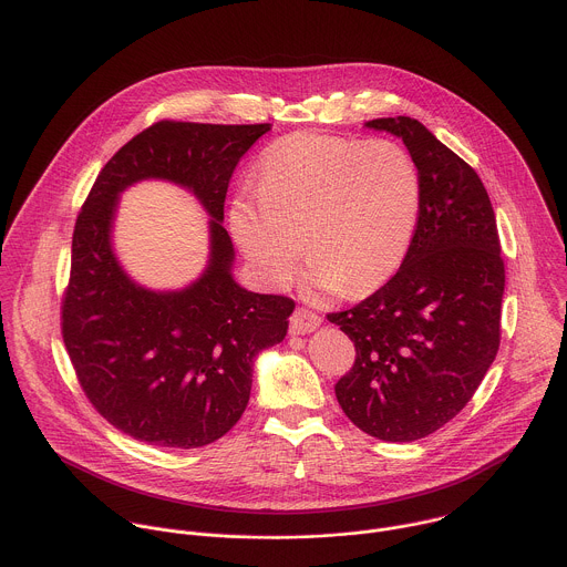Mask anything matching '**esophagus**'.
Instances as JSON below:
<instances>
[{"instance_id":"34e87169","label":"esophagus","mask_w":567,"mask_h":567,"mask_svg":"<svg viewBox=\"0 0 567 567\" xmlns=\"http://www.w3.org/2000/svg\"><path fill=\"white\" fill-rule=\"evenodd\" d=\"M322 324V318L309 309H296L291 316V333L293 336H305L316 331Z\"/></svg>"}]
</instances>
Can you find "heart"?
<instances>
[{"label":"heart","instance_id":"obj_1","mask_svg":"<svg viewBox=\"0 0 567 567\" xmlns=\"http://www.w3.org/2000/svg\"><path fill=\"white\" fill-rule=\"evenodd\" d=\"M420 212L422 176L402 145L300 132L265 150L227 220L262 285L282 287L305 243L311 291L367 293L404 262Z\"/></svg>","mask_w":567,"mask_h":567}]
</instances>
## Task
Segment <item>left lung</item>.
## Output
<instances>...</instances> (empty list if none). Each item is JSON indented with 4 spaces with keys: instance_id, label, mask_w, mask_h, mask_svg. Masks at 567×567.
<instances>
[{
    "instance_id": "left-lung-1",
    "label": "left lung",
    "mask_w": 567,
    "mask_h": 567,
    "mask_svg": "<svg viewBox=\"0 0 567 567\" xmlns=\"http://www.w3.org/2000/svg\"><path fill=\"white\" fill-rule=\"evenodd\" d=\"M364 125L404 141L422 176V212L398 274L329 316L358 353L336 398L367 435L415 442L451 422L495 362L506 271L477 172L417 118Z\"/></svg>"
}]
</instances>
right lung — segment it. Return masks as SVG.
Listing matches in <instances>:
<instances>
[{
  "label": "right lung",
  "mask_w": 567,
  "mask_h": 567,
  "mask_svg": "<svg viewBox=\"0 0 567 567\" xmlns=\"http://www.w3.org/2000/svg\"><path fill=\"white\" fill-rule=\"evenodd\" d=\"M269 123L158 121L99 172L72 234L61 309L68 355L92 406L121 433L161 449H200L240 420L256 358L285 340L293 300L234 280L223 227L229 178ZM141 179L192 190L210 216L204 274L156 292L128 278L113 254L117 196Z\"/></svg>",
  "instance_id": "obj_1"
}]
</instances>
